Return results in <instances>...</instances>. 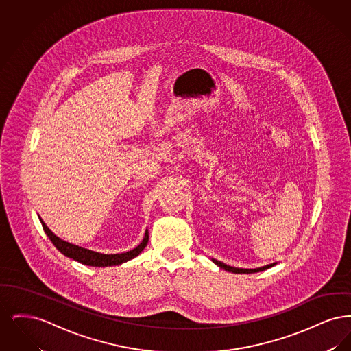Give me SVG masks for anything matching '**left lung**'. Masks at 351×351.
I'll use <instances>...</instances> for the list:
<instances>
[{
  "label": "left lung",
  "mask_w": 351,
  "mask_h": 351,
  "mask_svg": "<svg viewBox=\"0 0 351 351\" xmlns=\"http://www.w3.org/2000/svg\"><path fill=\"white\" fill-rule=\"evenodd\" d=\"M212 262H213L215 265H217L218 267L223 268L225 271H229V272H233V274H254V272H261V271H265V269H267V268L272 267V266L278 265V263L275 262V263H271V265H266V266H263V267L238 268L232 267V266H229V265H225V263L219 262L217 259H212Z\"/></svg>",
  "instance_id": "left-lung-1"
}]
</instances>
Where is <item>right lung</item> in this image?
<instances>
[{"label": "right lung", "mask_w": 351, "mask_h": 351, "mask_svg": "<svg viewBox=\"0 0 351 351\" xmlns=\"http://www.w3.org/2000/svg\"><path fill=\"white\" fill-rule=\"evenodd\" d=\"M39 219H40V223L43 226L45 233L47 234V237L50 238L51 242L53 243V246L68 258H71V259H73L79 263L86 265V266H92V267H110V266H118V265H122L128 261H132L143 251V249L147 246V242H149V230L146 229L142 242L133 250L126 251V252H122V254H101V252L88 250V249H84V247H80L77 245H73V243L63 241L62 238H59L58 235H55L51 232L49 226L43 222L42 218L39 217Z\"/></svg>", "instance_id": "add662e5"}]
</instances>
